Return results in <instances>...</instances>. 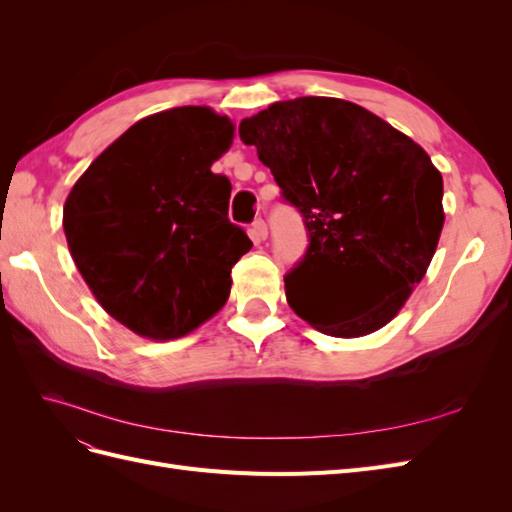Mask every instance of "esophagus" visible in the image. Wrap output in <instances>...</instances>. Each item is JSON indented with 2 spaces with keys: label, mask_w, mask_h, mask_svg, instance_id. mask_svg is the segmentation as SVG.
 Instances as JSON below:
<instances>
[{
  "label": "esophagus",
  "mask_w": 512,
  "mask_h": 512,
  "mask_svg": "<svg viewBox=\"0 0 512 512\" xmlns=\"http://www.w3.org/2000/svg\"><path fill=\"white\" fill-rule=\"evenodd\" d=\"M250 235H252V239H254L256 243L265 241V239H267V235H269L267 222H265V220H256V222L252 224V228H250Z\"/></svg>",
  "instance_id": "obj_1"
}]
</instances>
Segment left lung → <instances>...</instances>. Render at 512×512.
Listing matches in <instances>:
<instances>
[{
    "mask_svg": "<svg viewBox=\"0 0 512 512\" xmlns=\"http://www.w3.org/2000/svg\"><path fill=\"white\" fill-rule=\"evenodd\" d=\"M239 136L305 218L307 254L284 277L294 314L346 339L389 324L444 226V183L427 151L367 108L322 96L273 102L245 117ZM361 285L377 299L344 306Z\"/></svg>",
    "mask_w": 512,
    "mask_h": 512,
    "instance_id": "left-lung-1",
    "label": "left lung"
}]
</instances>
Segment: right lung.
I'll return each mask as SVG.
<instances>
[{
  "mask_svg": "<svg viewBox=\"0 0 512 512\" xmlns=\"http://www.w3.org/2000/svg\"><path fill=\"white\" fill-rule=\"evenodd\" d=\"M235 123L209 106L136 121L74 183L64 232L96 301L132 333L168 342L226 305L235 262L252 250L230 224V181L211 166Z\"/></svg>",
  "mask_w": 512,
  "mask_h": 512,
  "instance_id": "right-lung-1",
  "label": "right lung"
}]
</instances>
